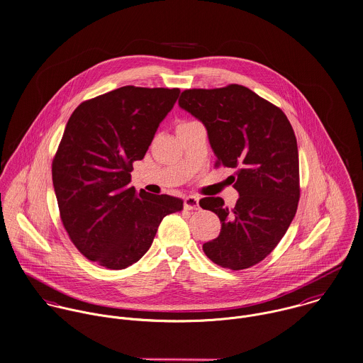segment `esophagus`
I'll use <instances>...</instances> for the list:
<instances>
[{"label": "esophagus", "mask_w": 363, "mask_h": 363, "mask_svg": "<svg viewBox=\"0 0 363 363\" xmlns=\"http://www.w3.org/2000/svg\"><path fill=\"white\" fill-rule=\"evenodd\" d=\"M184 206L186 211H198L199 209V198L196 196H186L184 201Z\"/></svg>", "instance_id": "obj_1"}]
</instances>
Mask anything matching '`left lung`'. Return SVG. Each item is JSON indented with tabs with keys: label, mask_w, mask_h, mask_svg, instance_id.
Here are the masks:
<instances>
[{
	"label": "left lung",
	"mask_w": 363,
	"mask_h": 363,
	"mask_svg": "<svg viewBox=\"0 0 363 363\" xmlns=\"http://www.w3.org/2000/svg\"><path fill=\"white\" fill-rule=\"evenodd\" d=\"M178 105L206 128L216 164L235 169L228 178L240 195L233 209L218 196L199 202L221 223L203 251L221 268H250L272 252L297 211L298 151L291 125L279 108L237 84L186 89Z\"/></svg>",
	"instance_id": "left-lung-1"
}]
</instances>
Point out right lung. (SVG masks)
<instances>
[{
	"label": "right lung",
	"instance_id": "add662e5",
	"mask_svg": "<svg viewBox=\"0 0 363 363\" xmlns=\"http://www.w3.org/2000/svg\"><path fill=\"white\" fill-rule=\"evenodd\" d=\"M178 88L126 85L85 101L70 116L52 165L62 221L74 245L109 269L138 262L161 220L182 211L169 195L136 194L133 161L143 160Z\"/></svg>",
	"mask_w": 363,
	"mask_h": 363
}]
</instances>
